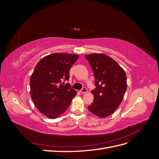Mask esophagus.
Masks as SVG:
<instances>
[{"label":"esophagus","mask_w":159,"mask_h":159,"mask_svg":"<svg viewBox=\"0 0 159 159\" xmlns=\"http://www.w3.org/2000/svg\"><path fill=\"white\" fill-rule=\"evenodd\" d=\"M80 92H81V93H87V92H88V89L86 88H85V87H84L82 89H81L80 90Z\"/></svg>","instance_id":"34e87169"}]
</instances>
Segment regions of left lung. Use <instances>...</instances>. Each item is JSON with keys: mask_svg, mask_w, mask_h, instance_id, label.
<instances>
[{"mask_svg": "<svg viewBox=\"0 0 159 159\" xmlns=\"http://www.w3.org/2000/svg\"><path fill=\"white\" fill-rule=\"evenodd\" d=\"M92 68L95 89L91 91L93 102L88 109L99 117L109 116L119 106L127 89V75L111 57L103 54L85 56Z\"/></svg>", "mask_w": 159, "mask_h": 159, "instance_id": "8db88e82", "label": "left lung"}]
</instances>
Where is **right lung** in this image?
Wrapping results in <instances>:
<instances>
[{
	"label": "right lung",
	"mask_w": 159,
	"mask_h": 159,
	"mask_svg": "<svg viewBox=\"0 0 159 159\" xmlns=\"http://www.w3.org/2000/svg\"><path fill=\"white\" fill-rule=\"evenodd\" d=\"M79 56L54 53L42 58L30 77L31 98L39 111L47 117H59L70 106L77 92L68 81L70 70Z\"/></svg>",
	"instance_id": "obj_1"
}]
</instances>
